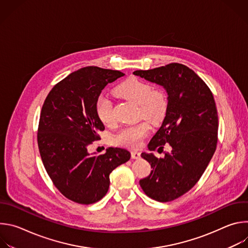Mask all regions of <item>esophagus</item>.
Returning a JSON list of instances; mask_svg holds the SVG:
<instances>
[{
  "label": "esophagus",
  "mask_w": 248,
  "mask_h": 248,
  "mask_svg": "<svg viewBox=\"0 0 248 248\" xmlns=\"http://www.w3.org/2000/svg\"><path fill=\"white\" fill-rule=\"evenodd\" d=\"M131 158L132 159H140V153L137 151H131Z\"/></svg>",
  "instance_id": "1"
}]
</instances>
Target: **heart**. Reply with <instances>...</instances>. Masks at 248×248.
<instances>
[{"instance_id": "obj_1", "label": "heart", "mask_w": 248, "mask_h": 248, "mask_svg": "<svg viewBox=\"0 0 248 248\" xmlns=\"http://www.w3.org/2000/svg\"><path fill=\"white\" fill-rule=\"evenodd\" d=\"M115 91L119 96L138 105V116L152 124L159 123L166 116L168 104L165 95L161 91L153 90L148 82L136 78H130L119 84ZM95 112L100 122L104 124L114 123L113 106L106 96L101 95L97 98ZM148 131L149 124L146 122L125 126L115 135V143L133 149L138 148Z\"/></svg>"}]
</instances>
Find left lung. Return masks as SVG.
I'll use <instances>...</instances> for the list:
<instances>
[{
  "mask_svg": "<svg viewBox=\"0 0 248 248\" xmlns=\"http://www.w3.org/2000/svg\"><path fill=\"white\" fill-rule=\"evenodd\" d=\"M134 76L162 86L168 95V108L161 127L148 149L170 153L158 159L142 153L152 170L139 181L150 198L168 202L190 190L199 181L213 157L218 137V114L213 94L206 83L185 64L172 62L148 70H135Z\"/></svg>",
  "mask_w": 248,
  "mask_h": 248,
  "instance_id": "8db88e82",
  "label": "left lung"
}]
</instances>
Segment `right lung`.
I'll use <instances>...</instances> for the list:
<instances>
[{"instance_id": "add662e5", "label": "right lung", "mask_w": 248, "mask_h": 248, "mask_svg": "<svg viewBox=\"0 0 248 248\" xmlns=\"http://www.w3.org/2000/svg\"><path fill=\"white\" fill-rule=\"evenodd\" d=\"M124 74L86 66L56 84L42 107L38 147L43 165L55 186L69 200L91 204L102 199L110 186V173L130 159L122 148L109 147L103 155L88 152L99 139L103 123L95 112L102 90Z\"/></svg>"}]
</instances>
